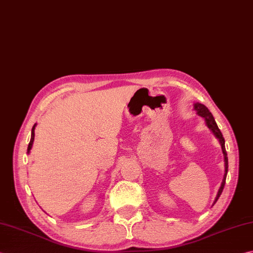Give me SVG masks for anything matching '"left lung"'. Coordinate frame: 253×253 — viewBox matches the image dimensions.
Instances as JSON below:
<instances>
[{
    "instance_id": "8db88e82",
    "label": "left lung",
    "mask_w": 253,
    "mask_h": 253,
    "mask_svg": "<svg viewBox=\"0 0 253 253\" xmlns=\"http://www.w3.org/2000/svg\"><path fill=\"white\" fill-rule=\"evenodd\" d=\"M194 110L196 111V113L199 114L201 117L204 118L207 127L210 128V129L212 131V133H214L217 139L219 140L220 146H221V150H222V153H224V157H225V174H224V179H222V182H221V185H220L219 190H218V193H217V196H216V199L214 201V204H215L217 200L219 199V196L221 195L222 190H224V186H225V183H226L227 172H228V157H227V152H226V148H225V139H224V137H222V133L218 128V126H217L214 117H212L211 113L210 112L209 108H207L205 105H203V104H201V103H195L194 104ZM214 204H212V205H214Z\"/></svg>"
}]
</instances>
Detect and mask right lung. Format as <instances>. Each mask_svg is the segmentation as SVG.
Wrapping results in <instances>:
<instances>
[{
  "mask_svg": "<svg viewBox=\"0 0 253 253\" xmlns=\"http://www.w3.org/2000/svg\"><path fill=\"white\" fill-rule=\"evenodd\" d=\"M35 127H36V124L33 126V129H32V137H31V141H29L28 143V148H27V153H29V151H31L32 147H33V142H34V138H35Z\"/></svg>",
  "mask_w": 253,
  "mask_h": 253,
  "instance_id": "add662e5",
  "label": "right lung"
}]
</instances>
